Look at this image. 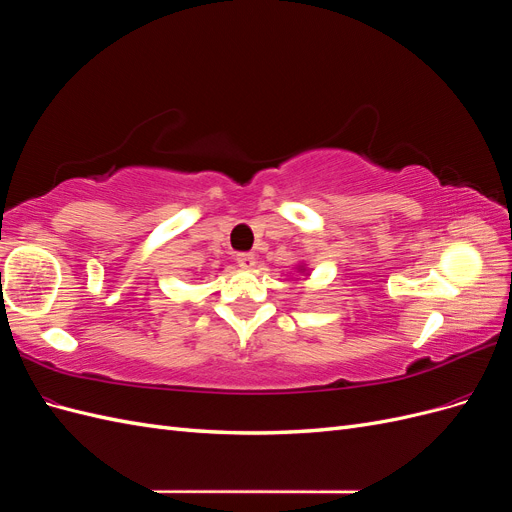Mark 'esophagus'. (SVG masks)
Returning a JSON list of instances; mask_svg holds the SVG:
<instances>
[{"label":"esophagus","instance_id":"1","mask_svg":"<svg viewBox=\"0 0 512 512\" xmlns=\"http://www.w3.org/2000/svg\"><path fill=\"white\" fill-rule=\"evenodd\" d=\"M237 262H239L241 269L252 271V269L256 267V256H254V254H239V256H237Z\"/></svg>","mask_w":512,"mask_h":512}]
</instances>
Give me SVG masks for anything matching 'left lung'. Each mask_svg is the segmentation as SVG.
Instances as JSON below:
<instances>
[{
  "label": "left lung",
  "mask_w": 512,
  "mask_h": 512,
  "mask_svg": "<svg viewBox=\"0 0 512 512\" xmlns=\"http://www.w3.org/2000/svg\"><path fill=\"white\" fill-rule=\"evenodd\" d=\"M294 271H297V275H301L303 280H309V277H312V267H309L305 260L297 262V265H294ZM297 280H299V277H297Z\"/></svg>",
  "instance_id": "left-lung-1"
}]
</instances>
